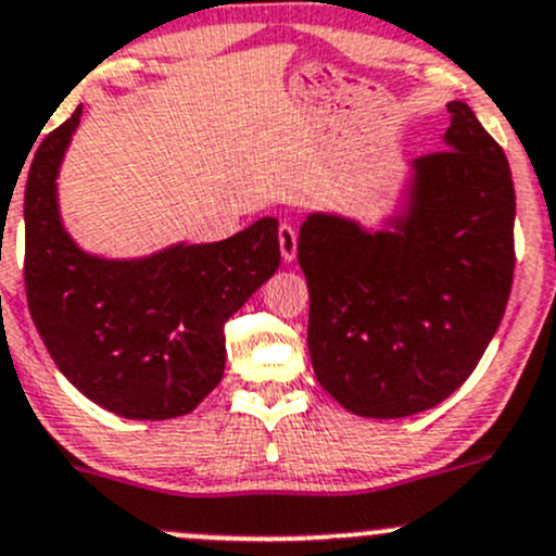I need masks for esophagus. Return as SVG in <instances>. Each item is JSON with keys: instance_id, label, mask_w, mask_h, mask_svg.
Returning <instances> with one entry per match:
<instances>
[{"instance_id": "obj_1", "label": "esophagus", "mask_w": 556, "mask_h": 556, "mask_svg": "<svg viewBox=\"0 0 556 556\" xmlns=\"http://www.w3.org/2000/svg\"><path fill=\"white\" fill-rule=\"evenodd\" d=\"M277 237H279V250H282L285 263H290L295 257V252H299V231H295L290 223H282Z\"/></svg>"}]
</instances>
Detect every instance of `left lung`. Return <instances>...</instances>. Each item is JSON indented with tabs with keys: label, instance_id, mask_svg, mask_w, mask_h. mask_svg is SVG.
<instances>
[{
	"label": "left lung",
	"instance_id": "1",
	"mask_svg": "<svg viewBox=\"0 0 556 556\" xmlns=\"http://www.w3.org/2000/svg\"><path fill=\"white\" fill-rule=\"evenodd\" d=\"M444 150L412 161L382 231L312 212L299 233L314 377L346 412L412 417L473 374L514 282V179L501 144L450 102Z\"/></svg>",
	"mask_w": 556,
	"mask_h": 556
}]
</instances>
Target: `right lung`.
Returning <instances> with one entry per match:
<instances>
[{
  "label": "right lung",
  "mask_w": 556,
  "mask_h": 556,
  "mask_svg": "<svg viewBox=\"0 0 556 556\" xmlns=\"http://www.w3.org/2000/svg\"><path fill=\"white\" fill-rule=\"evenodd\" d=\"M83 106L50 131L24 195V282L31 319L59 371L126 419L190 414L223 379L228 317L277 271L279 223L231 239L174 244L148 257L88 255L61 226L55 177Z\"/></svg>",
  "instance_id": "add662e5"
}]
</instances>
